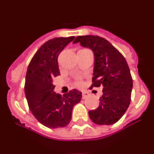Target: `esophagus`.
Listing matches in <instances>:
<instances>
[{
	"label": "esophagus",
	"instance_id": "1",
	"mask_svg": "<svg viewBox=\"0 0 154 154\" xmlns=\"http://www.w3.org/2000/svg\"><path fill=\"white\" fill-rule=\"evenodd\" d=\"M89 96V93L88 92H82V99H85Z\"/></svg>",
	"mask_w": 154,
	"mask_h": 154
}]
</instances>
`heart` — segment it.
I'll return each instance as SVG.
<instances>
[{"label": "heart", "instance_id": "obj_1", "mask_svg": "<svg viewBox=\"0 0 154 154\" xmlns=\"http://www.w3.org/2000/svg\"><path fill=\"white\" fill-rule=\"evenodd\" d=\"M75 85H77V86H80V85H82V77H80V76L77 77V78L75 79Z\"/></svg>", "mask_w": 154, "mask_h": 154}]
</instances>
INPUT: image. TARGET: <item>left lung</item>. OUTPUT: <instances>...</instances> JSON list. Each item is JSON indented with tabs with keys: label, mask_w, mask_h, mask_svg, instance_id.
I'll return each mask as SVG.
<instances>
[{
	"label": "left lung",
	"mask_w": 154,
	"mask_h": 154,
	"mask_svg": "<svg viewBox=\"0 0 154 154\" xmlns=\"http://www.w3.org/2000/svg\"><path fill=\"white\" fill-rule=\"evenodd\" d=\"M90 48L94 54L92 87L102 86L103 95L89 118L98 125L116 123L127 110L131 99L133 79L126 59L109 42L97 35L76 37L74 43Z\"/></svg>",
	"instance_id": "left-lung-1"
}]
</instances>
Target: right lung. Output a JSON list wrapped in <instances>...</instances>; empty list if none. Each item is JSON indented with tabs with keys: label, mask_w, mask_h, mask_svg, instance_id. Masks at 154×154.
<instances>
[{
	"label": "right lung",
	"mask_w": 154,
	"mask_h": 154,
	"mask_svg": "<svg viewBox=\"0 0 154 154\" xmlns=\"http://www.w3.org/2000/svg\"><path fill=\"white\" fill-rule=\"evenodd\" d=\"M74 38H55L46 42L35 53L27 70L24 92L30 110L42 125L51 129L67 126L73 107L81 101L82 92L77 89L62 96L54 92L52 81L60 75L58 55Z\"/></svg>",
	"instance_id": "add662e5"
}]
</instances>
